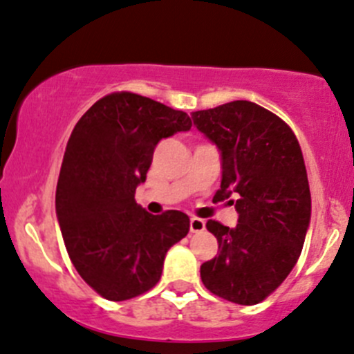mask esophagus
<instances>
[{"label": "esophagus", "instance_id": "1", "mask_svg": "<svg viewBox=\"0 0 354 354\" xmlns=\"http://www.w3.org/2000/svg\"><path fill=\"white\" fill-rule=\"evenodd\" d=\"M205 228V221L201 218H190V232L192 233H198V232H204Z\"/></svg>", "mask_w": 354, "mask_h": 354}]
</instances>
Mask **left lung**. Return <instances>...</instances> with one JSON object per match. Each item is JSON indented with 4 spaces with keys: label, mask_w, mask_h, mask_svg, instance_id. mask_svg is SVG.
<instances>
[{
    "label": "left lung",
    "mask_w": 354,
    "mask_h": 354,
    "mask_svg": "<svg viewBox=\"0 0 354 354\" xmlns=\"http://www.w3.org/2000/svg\"><path fill=\"white\" fill-rule=\"evenodd\" d=\"M192 119L221 153V187L212 201L239 197L235 228L205 223L218 256L202 264L201 279L216 296L252 306L287 279L303 250L311 219L303 152L292 129L252 102L192 112Z\"/></svg>",
    "instance_id": "left-lung-1"
}]
</instances>
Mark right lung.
Segmentation results:
<instances>
[{"label": "right lung", "instance_id": "obj_1", "mask_svg": "<svg viewBox=\"0 0 354 354\" xmlns=\"http://www.w3.org/2000/svg\"><path fill=\"white\" fill-rule=\"evenodd\" d=\"M190 128L187 112L121 91L91 105L72 129L55 207L74 268L105 299L152 289L169 247L190 230L185 212L153 216L135 201L157 143Z\"/></svg>", "mask_w": 354, "mask_h": 354}]
</instances>
